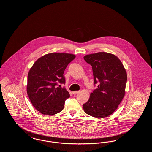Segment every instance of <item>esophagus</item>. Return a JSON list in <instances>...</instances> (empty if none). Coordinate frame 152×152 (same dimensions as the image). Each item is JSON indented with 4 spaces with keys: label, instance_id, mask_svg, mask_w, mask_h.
Returning a JSON list of instances; mask_svg holds the SVG:
<instances>
[{
    "label": "esophagus",
    "instance_id": "1",
    "mask_svg": "<svg viewBox=\"0 0 152 152\" xmlns=\"http://www.w3.org/2000/svg\"><path fill=\"white\" fill-rule=\"evenodd\" d=\"M80 91H74V92H73L72 94H74V95H75V94H77L78 93H79Z\"/></svg>",
    "mask_w": 152,
    "mask_h": 152
}]
</instances>
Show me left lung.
I'll return each mask as SVG.
<instances>
[{"label": "left lung", "mask_w": 152, "mask_h": 152, "mask_svg": "<svg viewBox=\"0 0 152 152\" xmlns=\"http://www.w3.org/2000/svg\"><path fill=\"white\" fill-rule=\"evenodd\" d=\"M92 67L94 85L99 84L83 107L90 116L103 118L112 115L125 96L127 74L121 61L115 55L98 52L84 57Z\"/></svg>", "instance_id": "1"}]
</instances>
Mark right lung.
I'll return each instance as SVG.
<instances>
[{"mask_svg": "<svg viewBox=\"0 0 152 152\" xmlns=\"http://www.w3.org/2000/svg\"><path fill=\"white\" fill-rule=\"evenodd\" d=\"M71 53L53 52L38 58L28 74L27 92L37 110L44 115L61 112L69 94L60 84H65L66 67L75 58Z\"/></svg>", "mask_w": 152, "mask_h": 152, "instance_id": "obj_1", "label": "right lung"}]
</instances>
